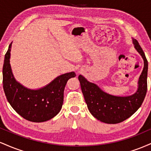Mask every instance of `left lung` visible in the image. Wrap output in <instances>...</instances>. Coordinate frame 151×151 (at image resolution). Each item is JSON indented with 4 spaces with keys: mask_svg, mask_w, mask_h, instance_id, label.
<instances>
[{
    "mask_svg": "<svg viewBox=\"0 0 151 151\" xmlns=\"http://www.w3.org/2000/svg\"><path fill=\"white\" fill-rule=\"evenodd\" d=\"M133 43L144 61V67L138 80V90L128 96H116L109 94L96 84L89 82L79 75L81 89L90 113L101 122L115 124L125 121L140 108L147 92L148 61L139 43L133 39Z\"/></svg>",
    "mask_w": 151,
    "mask_h": 151,
    "instance_id": "left-lung-1",
    "label": "left lung"
}]
</instances>
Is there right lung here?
<instances>
[{
	"label": "right lung",
	"instance_id": "obj_1",
	"mask_svg": "<svg viewBox=\"0 0 151 151\" xmlns=\"http://www.w3.org/2000/svg\"><path fill=\"white\" fill-rule=\"evenodd\" d=\"M6 55L3 67V89L7 100L19 115L32 122H44L52 119L61 110L64 90L67 81L75 77L74 72L59 76L43 88L27 89L15 79L10 65V48Z\"/></svg>",
	"mask_w": 151,
	"mask_h": 151
}]
</instances>
